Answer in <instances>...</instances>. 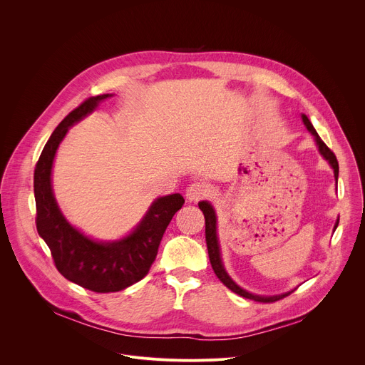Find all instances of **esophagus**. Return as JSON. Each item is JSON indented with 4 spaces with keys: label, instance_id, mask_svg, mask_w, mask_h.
<instances>
[{
    "label": "esophagus",
    "instance_id": "obj_1",
    "mask_svg": "<svg viewBox=\"0 0 365 365\" xmlns=\"http://www.w3.org/2000/svg\"><path fill=\"white\" fill-rule=\"evenodd\" d=\"M206 195H207V189L200 183H192L186 189V199L189 202H197V200L206 197Z\"/></svg>",
    "mask_w": 365,
    "mask_h": 365
}]
</instances>
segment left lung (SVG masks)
Returning a JSON list of instances; mask_svg holds the SVG:
<instances>
[{"label": "left lung", "instance_id": "8db88e82", "mask_svg": "<svg viewBox=\"0 0 365 365\" xmlns=\"http://www.w3.org/2000/svg\"><path fill=\"white\" fill-rule=\"evenodd\" d=\"M302 120L304 123V125L307 127V130L312 133V135L315 137V141H317V145L321 151V154L325 158V160L329 162L331 168L334 169V175H335V179L338 180V173H339V166H338V160H336V155L334 154V151L321 140V137L318 135L317 130L314 128V125H312V123L309 121V118L306 115H302ZM199 210L203 212V217H205V238H206V247H207V254H210V259H211V266L217 274V277L230 289L232 290L234 293L245 297V299H251V300H255V302H259V303H273L276 300H280L286 296H289L292 292H287V293H283V294H277V296H258V294H252L244 289H241L238 284H235L232 282V279L228 276V273L225 272L224 266H222V259H221V251H220V242H218V237H217V215H215V211L214 207L211 206V203H207L206 200H202L199 202ZM339 224V220H336L335 222V227L334 230H336Z\"/></svg>", "mask_w": 365, "mask_h": 365}]
</instances>
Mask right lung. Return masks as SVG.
Here are the masks:
<instances>
[{
	"mask_svg": "<svg viewBox=\"0 0 365 365\" xmlns=\"http://www.w3.org/2000/svg\"><path fill=\"white\" fill-rule=\"evenodd\" d=\"M110 96L113 95L91 96L69 113L47 140L34 169L37 232L50 248L58 272L69 282L96 293L120 292L148 273L168 225L185 203L180 193L155 199L137 228L114 242L93 241L66 221L51 189L56 150L69 127Z\"/></svg>",
	"mask_w": 365,
	"mask_h": 365,
	"instance_id": "add662e5",
	"label": "right lung"
}]
</instances>
